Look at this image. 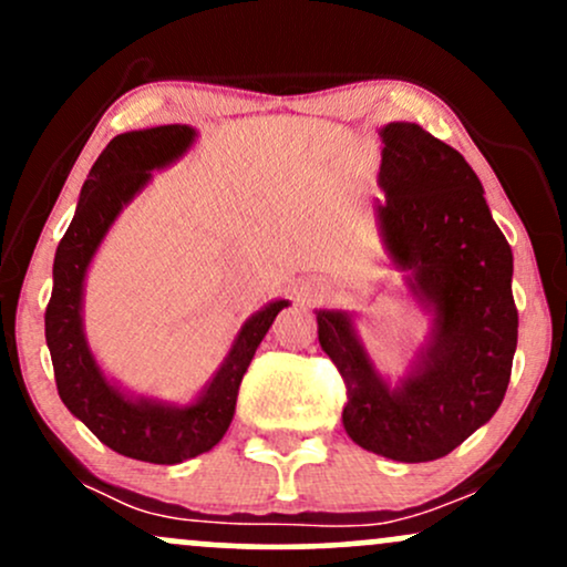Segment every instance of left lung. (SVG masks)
I'll return each mask as SVG.
<instances>
[{"mask_svg": "<svg viewBox=\"0 0 567 567\" xmlns=\"http://www.w3.org/2000/svg\"><path fill=\"white\" fill-rule=\"evenodd\" d=\"M379 135L381 243L429 315L426 341L392 383L351 311H317V336L347 381L349 437L383 458L424 464L458 447L504 400L517 349L514 258L477 173L453 146L415 122H389Z\"/></svg>", "mask_w": 567, "mask_h": 567, "instance_id": "obj_1", "label": "left lung"}]
</instances>
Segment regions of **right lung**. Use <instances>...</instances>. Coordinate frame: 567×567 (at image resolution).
Returning <instances> with one entry per match:
<instances>
[{
	"mask_svg": "<svg viewBox=\"0 0 567 567\" xmlns=\"http://www.w3.org/2000/svg\"><path fill=\"white\" fill-rule=\"evenodd\" d=\"M197 141L188 125H159L116 135L84 181L76 213L55 250L53 296L44 311V338L53 357L58 394L103 445L148 464H181L216 447L229 429L237 392L258 343L288 306L266 303L234 338L213 379L186 405L135 396L97 365L84 336V279L97 247L120 213L148 186L154 171L178 162Z\"/></svg>",
	"mask_w": 567,
	"mask_h": 567,
	"instance_id": "obj_1",
	"label": "right lung"
}]
</instances>
